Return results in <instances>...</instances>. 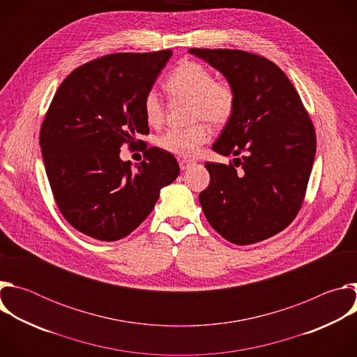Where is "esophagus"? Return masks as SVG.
<instances>
[{
	"mask_svg": "<svg viewBox=\"0 0 357 357\" xmlns=\"http://www.w3.org/2000/svg\"><path fill=\"white\" fill-rule=\"evenodd\" d=\"M192 164H193V162H192V161H188V160H181V161H179V167H181L182 171H185V169H188L189 167H192Z\"/></svg>",
	"mask_w": 357,
	"mask_h": 357,
	"instance_id": "1",
	"label": "esophagus"
}]
</instances>
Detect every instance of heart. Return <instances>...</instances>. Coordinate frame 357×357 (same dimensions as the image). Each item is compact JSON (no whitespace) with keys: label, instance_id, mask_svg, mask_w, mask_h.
I'll use <instances>...</instances> for the list:
<instances>
[{"label":"heart","instance_id":"1","mask_svg":"<svg viewBox=\"0 0 357 357\" xmlns=\"http://www.w3.org/2000/svg\"><path fill=\"white\" fill-rule=\"evenodd\" d=\"M165 89L172 97L192 101V121L196 124L188 128H172L167 131L158 144L181 158H193L199 148L211 139L213 127L229 124L237 109V93L226 79H215L213 72L195 61H182L171 72ZM142 112L149 126H160L165 116L164 101L155 90L145 93Z\"/></svg>","mask_w":357,"mask_h":357}]
</instances>
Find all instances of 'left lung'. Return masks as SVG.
<instances>
[{
    "mask_svg": "<svg viewBox=\"0 0 357 357\" xmlns=\"http://www.w3.org/2000/svg\"><path fill=\"white\" fill-rule=\"evenodd\" d=\"M189 54L216 68L237 93L236 113L212 148L241 158L206 162L203 213L230 243H259L282 231L302 206L317 151L314 124L271 61L237 49L192 47Z\"/></svg>",
    "mask_w": 357,
    "mask_h": 357,
    "instance_id": "obj_1",
    "label": "left lung"
}]
</instances>
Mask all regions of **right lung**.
Instances as JSON below:
<instances>
[{
	"label": "right lung",
	"instance_id": "obj_1",
	"mask_svg": "<svg viewBox=\"0 0 357 357\" xmlns=\"http://www.w3.org/2000/svg\"><path fill=\"white\" fill-rule=\"evenodd\" d=\"M171 50L112 54L75 69L59 86L43 119L39 144L56 205L76 230L116 241L154 209L161 188L179 175L168 151L149 146L142 100ZM144 144L135 172L119 160L121 144Z\"/></svg>",
	"mask_w": 357,
	"mask_h": 357
}]
</instances>
